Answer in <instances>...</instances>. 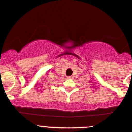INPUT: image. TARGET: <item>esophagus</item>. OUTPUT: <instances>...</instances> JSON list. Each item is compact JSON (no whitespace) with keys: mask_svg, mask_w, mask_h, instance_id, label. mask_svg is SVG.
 I'll use <instances>...</instances> for the list:
<instances>
[{"mask_svg":"<svg viewBox=\"0 0 132 132\" xmlns=\"http://www.w3.org/2000/svg\"><path fill=\"white\" fill-rule=\"evenodd\" d=\"M66 79H72V77H71V76H67V77H66Z\"/></svg>","mask_w":132,"mask_h":132,"instance_id":"obj_1","label":"esophagus"}]
</instances>
